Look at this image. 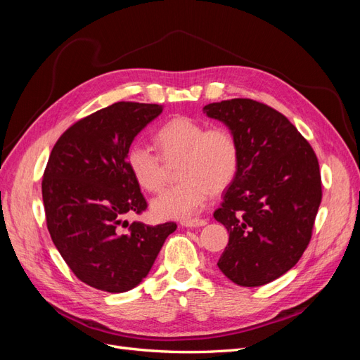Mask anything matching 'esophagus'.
I'll list each match as a JSON object with an SVG mask.
<instances>
[{"label": "esophagus", "mask_w": 360, "mask_h": 360, "mask_svg": "<svg viewBox=\"0 0 360 360\" xmlns=\"http://www.w3.org/2000/svg\"><path fill=\"white\" fill-rule=\"evenodd\" d=\"M207 225L205 219H192V221H183L181 226H186V228H195V226H204Z\"/></svg>", "instance_id": "1"}]
</instances>
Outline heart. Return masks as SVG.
<instances>
[{
  "label": "heart",
  "mask_w": 360,
  "mask_h": 360,
  "mask_svg": "<svg viewBox=\"0 0 360 360\" xmlns=\"http://www.w3.org/2000/svg\"><path fill=\"white\" fill-rule=\"evenodd\" d=\"M159 153L146 144H132L126 163L135 181L147 192L162 189L169 165L179 167L176 184L151 201L159 219L189 221L197 216L210 193L230 186L238 171L240 148L236 135L225 126H209L191 117H176L156 134Z\"/></svg>",
  "instance_id": "heart-1"
}]
</instances>
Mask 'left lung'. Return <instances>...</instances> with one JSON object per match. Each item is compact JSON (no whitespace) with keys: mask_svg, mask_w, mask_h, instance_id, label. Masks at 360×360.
<instances>
[{"mask_svg":"<svg viewBox=\"0 0 360 360\" xmlns=\"http://www.w3.org/2000/svg\"><path fill=\"white\" fill-rule=\"evenodd\" d=\"M236 135L240 163L214 219L230 233L217 267L242 287L278 279L307 249L321 202L312 147L285 115L252 99L202 108Z\"/></svg>","mask_w":360,"mask_h":360,"instance_id":"left-lung-1","label":"left lung"}]
</instances>
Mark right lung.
Returning <instances> with one entry per match:
<instances>
[{
  "instance_id": "add662e5",
  "label": "right lung",
  "mask_w": 360,
  "mask_h": 360,
  "mask_svg": "<svg viewBox=\"0 0 360 360\" xmlns=\"http://www.w3.org/2000/svg\"><path fill=\"white\" fill-rule=\"evenodd\" d=\"M162 105L117 102L76 122L53 146L41 195L53 245L76 278L93 288L124 292L153 266L174 222H134L147 201L126 155L135 136L160 115Z\"/></svg>"
}]
</instances>
